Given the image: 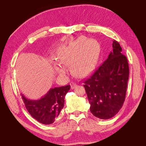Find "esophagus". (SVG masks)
Instances as JSON below:
<instances>
[{"instance_id": "1", "label": "esophagus", "mask_w": 146, "mask_h": 146, "mask_svg": "<svg viewBox=\"0 0 146 146\" xmlns=\"http://www.w3.org/2000/svg\"><path fill=\"white\" fill-rule=\"evenodd\" d=\"M70 88H71L72 90L74 89V88H76L77 86V84L75 83H71L70 84Z\"/></svg>"}]
</instances>
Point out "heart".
<instances>
[{
	"label": "heart",
	"mask_w": 146,
	"mask_h": 146,
	"mask_svg": "<svg viewBox=\"0 0 146 146\" xmlns=\"http://www.w3.org/2000/svg\"><path fill=\"white\" fill-rule=\"evenodd\" d=\"M100 47L94 39L80 38L69 45L61 46L57 50L56 56L60 62L72 66L73 73L78 77H88L94 71L98 62ZM58 72H65L63 68H58Z\"/></svg>",
	"instance_id": "b5f03b06"
}]
</instances>
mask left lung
<instances>
[{
	"mask_svg": "<svg viewBox=\"0 0 146 146\" xmlns=\"http://www.w3.org/2000/svg\"><path fill=\"white\" fill-rule=\"evenodd\" d=\"M108 58L83 85L90 111L100 119L111 118L121 110L129 77V64L120 44L114 40Z\"/></svg>",
	"mask_w": 146,
	"mask_h": 146,
	"instance_id": "8db88e82",
	"label": "left lung"
}]
</instances>
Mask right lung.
Wrapping results in <instances>:
<instances>
[{
    "mask_svg": "<svg viewBox=\"0 0 146 146\" xmlns=\"http://www.w3.org/2000/svg\"><path fill=\"white\" fill-rule=\"evenodd\" d=\"M70 88L69 85L50 88L37 100L29 99L22 94V99L31 116L42 124L49 125L55 122L63 108L65 96Z\"/></svg>",
    "mask_w": 146,
    "mask_h": 146,
    "instance_id": "add662e5",
    "label": "right lung"
}]
</instances>
